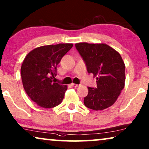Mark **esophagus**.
I'll return each mask as SVG.
<instances>
[{
  "label": "esophagus",
  "mask_w": 149,
  "mask_h": 149,
  "mask_svg": "<svg viewBox=\"0 0 149 149\" xmlns=\"http://www.w3.org/2000/svg\"><path fill=\"white\" fill-rule=\"evenodd\" d=\"M71 85H72V86L74 87H77L79 86V85L74 84V83H71Z\"/></svg>",
  "instance_id": "1"
}]
</instances>
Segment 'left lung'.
I'll return each instance as SVG.
<instances>
[{
	"label": "left lung",
	"instance_id": "obj_1",
	"mask_svg": "<svg viewBox=\"0 0 149 149\" xmlns=\"http://www.w3.org/2000/svg\"><path fill=\"white\" fill-rule=\"evenodd\" d=\"M75 47L87 72L97 77L96 88L88 87L84 104L94 111L107 109L115 102L125 86V66L121 55L107 44L79 42Z\"/></svg>",
	"mask_w": 149,
	"mask_h": 149
}]
</instances>
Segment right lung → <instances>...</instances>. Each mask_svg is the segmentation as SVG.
Instances as JSON below:
<instances>
[{
    "label": "right lung",
    "mask_w": 149,
    "mask_h": 149,
    "mask_svg": "<svg viewBox=\"0 0 149 149\" xmlns=\"http://www.w3.org/2000/svg\"><path fill=\"white\" fill-rule=\"evenodd\" d=\"M70 43L39 47L26 56L21 67L22 81L28 97L45 109L54 108L64 99L66 85L56 82L57 66L72 47Z\"/></svg>",
    "instance_id": "add662e5"
}]
</instances>
